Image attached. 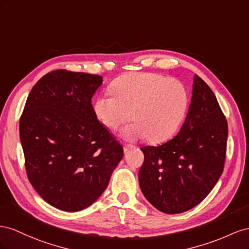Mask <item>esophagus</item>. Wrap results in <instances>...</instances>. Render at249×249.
Segmentation results:
<instances>
[{
  "label": "esophagus",
  "mask_w": 249,
  "mask_h": 249,
  "mask_svg": "<svg viewBox=\"0 0 249 249\" xmlns=\"http://www.w3.org/2000/svg\"><path fill=\"white\" fill-rule=\"evenodd\" d=\"M131 149V147H129V146H124V153H127L128 152L129 150Z\"/></svg>",
  "instance_id": "1"
}]
</instances>
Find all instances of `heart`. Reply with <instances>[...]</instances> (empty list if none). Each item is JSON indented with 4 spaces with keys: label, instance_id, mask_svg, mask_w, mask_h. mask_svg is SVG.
I'll use <instances>...</instances> for the list:
<instances>
[{
    "label": "heart",
    "instance_id": "heart-1",
    "mask_svg": "<svg viewBox=\"0 0 249 249\" xmlns=\"http://www.w3.org/2000/svg\"><path fill=\"white\" fill-rule=\"evenodd\" d=\"M113 94H101L94 103L99 121L117 130L130 118L134 123L121 132L133 142L147 138L161 143L179 128L189 107V91L181 81L158 73L123 75L110 85Z\"/></svg>",
    "mask_w": 249,
    "mask_h": 249
}]
</instances>
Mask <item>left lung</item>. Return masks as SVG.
Wrapping results in <instances>:
<instances>
[{
	"label": "left lung",
	"instance_id": "obj_1",
	"mask_svg": "<svg viewBox=\"0 0 249 249\" xmlns=\"http://www.w3.org/2000/svg\"><path fill=\"white\" fill-rule=\"evenodd\" d=\"M227 122L216 96L194 75L191 103L179 132L160 146L142 147L140 188L155 209L179 214L199 204L223 172Z\"/></svg>",
	"mask_w": 249,
	"mask_h": 249
}]
</instances>
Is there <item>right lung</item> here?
<instances>
[{
	"label": "right lung",
	"mask_w": 249,
	"mask_h": 249,
	"mask_svg": "<svg viewBox=\"0 0 249 249\" xmlns=\"http://www.w3.org/2000/svg\"><path fill=\"white\" fill-rule=\"evenodd\" d=\"M102 81L88 73L50 72L31 89L20 117L28 178L42 199L61 211L93 204L123 158V147L91 104Z\"/></svg>",
	"instance_id": "1"
}]
</instances>
